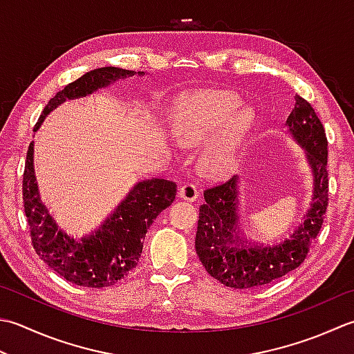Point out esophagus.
Here are the masks:
<instances>
[{
  "instance_id": "34e87169",
  "label": "esophagus",
  "mask_w": 354,
  "mask_h": 354,
  "mask_svg": "<svg viewBox=\"0 0 354 354\" xmlns=\"http://www.w3.org/2000/svg\"><path fill=\"white\" fill-rule=\"evenodd\" d=\"M198 193H199L198 187L195 184L189 183V184H184L181 187V190H179V196L185 201H190V203H193V201H196Z\"/></svg>"
}]
</instances>
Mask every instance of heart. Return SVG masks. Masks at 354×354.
I'll return each instance as SVG.
<instances>
[{"label":"heart","instance_id":"heart-1","mask_svg":"<svg viewBox=\"0 0 354 354\" xmlns=\"http://www.w3.org/2000/svg\"><path fill=\"white\" fill-rule=\"evenodd\" d=\"M254 115L242 107L232 93H204L178 104L173 113V135L183 145L204 144L199 167L210 175H223L236 162L242 142L250 131Z\"/></svg>","mask_w":354,"mask_h":354}]
</instances>
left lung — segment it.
Listing matches in <instances>:
<instances>
[{"label": "left lung", "instance_id": "obj_1", "mask_svg": "<svg viewBox=\"0 0 354 354\" xmlns=\"http://www.w3.org/2000/svg\"><path fill=\"white\" fill-rule=\"evenodd\" d=\"M290 133L302 144L315 175L313 204L304 224L276 245L250 244L238 236L236 176L212 185L199 207L195 248L207 273L232 288H253L293 272L306 261L311 242L319 234L328 207V141L311 104L296 93L287 120Z\"/></svg>", "mask_w": 354, "mask_h": 354}]
</instances>
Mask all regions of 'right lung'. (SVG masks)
<instances>
[{"label":"right lung","instance_id":"1","mask_svg":"<svg viewBox=\"0 0 354 354\" xmlns=\"http://www.w3.org/2000/svg\"><path fill=\"white\" fill-rule=\"evenodd\" d=\"M131 75L133 71L118 67H101L82 75L47 102L33 131L62 101L88 95L118 78ZM35 181L33 142H30L23 175V203L35 253L61 278L75 286L92 288L115 286L138 266L147 228L159 213L171 205L178 189L167 179L140 183L98 232L75 241L58 230L41 204Z\"/></svg>","mask_w":354,"mask_h":354}]
</instances>
